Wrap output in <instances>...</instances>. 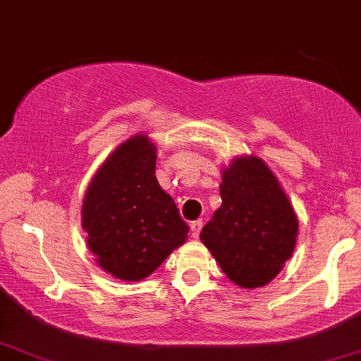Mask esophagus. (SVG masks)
<instances>
[{"label": "esophagus", "mask_w": 361, "mask_h": 361, "mask_svg": "<svg viewBox=\"0 0 361 361\" xmlns=\"http://www.w3.org/2000/svg\"><path fill=\"white\" fill-rule=\"evenodd\" d=\"M201 228H203V221L198 219V221H193V223L190 224V229H191V236H193L195 239L200 236L201 233Z\"/></svg>", "instance_id": "esophagus-1"}]
</instances>
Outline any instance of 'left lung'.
Returning a JSON list of instances; mask_svg holds the SVG:
<instances>
[{
	"label": "left lung",
	"instance_id": "obj_1",
	"mask_svg": "<svg viewBox=\"0 0 361 361\" xmlns=\"http://www.w3.org/2000/svg\"><path fill=\"white\" fill-rule=\"evenodd\" d=\"M221 178V206L200 239L231 282L243 289L264 287L294 254L299 218L259 157L233 158Z\"/></svg>",
	"mask_w": 361,
	"mask_h": 361
}]
</instances>
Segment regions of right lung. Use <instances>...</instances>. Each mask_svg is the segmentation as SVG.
<instances>
[{
  "label": "right lung",
  "instance_id": "add662e5",
  "mask_svg": "<svg viewBox=\"0 0 361 361\" xmlns=\"http://www.w3.org/2000/svg\"><path fill=\"white\" fill-rule=\"evenodd\" d=\"M155 166L157 145L137 133L105 158L84 195L85 243L99 267L125 282L150 276L188 238Z\"/></svg>",
  "mask_w": 361,
  "mask_h": 361
}]
</instances>
